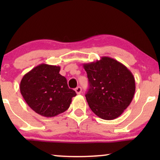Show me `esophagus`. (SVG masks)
Listing matches in <instances>:
<instances>
[{
    "mask_svg": "<svg viewBox=\"0 0 160 160\" xmlns=\"http://www.w3.org/2000/svg\"><path fill=\"white\" fill-rule=\"evenodd\" d=\"M75 91H76V94H78V95H79V94H81V92H82V88H81L80 87H76V88L75 89Z\"/></svg>",
    "mask_w": 160,
    "mask_h": 160,
    "instance_id": "34e87169",
    "label": "esophagus"
}]
</instances>
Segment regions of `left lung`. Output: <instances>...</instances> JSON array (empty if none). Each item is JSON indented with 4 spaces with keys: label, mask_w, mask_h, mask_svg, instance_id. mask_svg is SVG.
Instances as JSON below:
<instances>
[{
    "label": "left lung",
    "mask_w": 160,
    "mask_h": 160,
    "mask_svg": "<svg viewBox=\"0 0 160 160\" xmlns=\"http://www.w3.org/2000/svg\"><path fill=\"white\" fill-rule=\"evenodd\" d=\"M89 89L85 97L91 110L105 120L119 117L132 102L135 92V78L119 61L109 57L84 63Z\"/></svg>",
    "instance_id": "left-lung-1"
}]
</instances>
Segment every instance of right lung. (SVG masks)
<instances>
[{
    "instance_id": "add662e5",
    "label": "right lung",
    "mask_w": 160,
    "mask_h": 160,
    "mask_svg": "<svg viewBox=\"0 0 160 160\" xmlns=\"http://www.w3.org/2000/svg\"><path fill=\"white\" fill-rule=\"evenodd\" d=\"M60 67L42 63L25 74L20 92L35 112L54 117L69 108L76 92L69 89L67 80L60 73Z\"/></svg>"
}]
</instances>
